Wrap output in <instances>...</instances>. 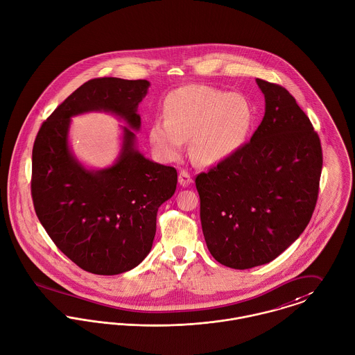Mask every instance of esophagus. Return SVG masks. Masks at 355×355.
<instances>
[{
    "label": "esophagus",
    "instance_id": "obj_1",
    "mask_svg": "<svg viewBox=\"0 0 355 355\" xmlns=\"http://www.w3.org/2000/svg\"><path fill=\"white\" fill-rule=\"evenodd\" d=\"M178 182L182 187H188L192 182V175L188 173V170H181L178 174Z\"/></svg>",
    "mask_w": 355,
    "mask_h": 355
}]
</instances>
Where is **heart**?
<instances>
[{"label": "heart", "instance_id": "heart-1", "mask_svg": "<svg viewBox=\"0 0 355 355\" xmlns=\"http://www.w3.org/2000/svg\"><path fill=\"white\" fill-rule=\"evenodd\" d=\"M163 117L148 129L151 147L159 159L181 158L185 140L201 164H216L230 158L245 143L253 125V106L238 92L192 84L174 89L163 103Z\"/></svg>", "mask_w": 355, "mask_h": 355}]
</instances>
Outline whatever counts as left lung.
<instances>
[{
    "mask_svg": "<svg viewBox=\"0 0 355 355\" xmlns=\"http://www.w3.org/2000/svg\"><path fill=\"white\" fill-rule=\"evenodd\" d=\"M266 114L250 141L196 177L200 220L216 261L248 270L284 252L308 226L318 197V135L282 85L256 79Z\"/></svg>",
    "mask_w": 355,
    "mask_h": 355,
    "instance_id": "obj_1",
    "label": "left lung"
}]
</instances>
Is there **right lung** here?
Here are the masks:
<instances>
[{"label": "right lung", "instance_id": "add662e5", "mask_svg": "<svg viewBox=\"0 0 355 355\" xmlns=\"http://www.w3.org/2000/svg\"><path fill=\"white\" fill-rule=\"evenodd\" d=\"M147 80H88L46 119L33 148L31 196L46 233L81 270L117 275L139 266L150 253L158 208L174 195L177 170L144 158L135 148L140 128L139 103ZM109 111L128 123L119 160L88 171L67 144L70 117Z\"/></svg>", "mask_w": 355, "mask_h": 355}]
</instances>
